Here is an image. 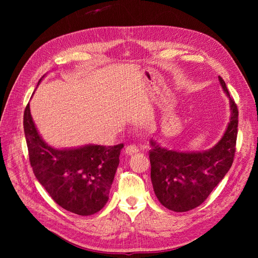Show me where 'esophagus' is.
Wrapping results in <instances>:
<instances>
[{
	"mask_svg": "<svg viewBox=\"0 0 258 258\" xmlns=\"http://www.w3.org/2000/svg\"><path fill=\"white\" fill-rule=\"evenodd\" d=\"M138 152H139V148L136 145H128L126 147V150H124V153L127 155H134V154H137Z\"/></svg>",
	"mask_w": 258,
	"mask_h": 258,
	"instance_id": "obj_1",
	"label": "esophagus"
}]
</instances>
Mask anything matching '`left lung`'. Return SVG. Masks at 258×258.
<instances>
[{
    "label": "left lung",
    "instance_id": "1",
    "mask_svg": "<svg viewBox=\"0 0 258 258\" xmlns=\"http://www.w3.org/2000/svg\"><path fill=\"white\" fill-rule=\"evenodd\" d=\"M218 81L229 99L230 118L223 137L202 152H178L151 140V179L160 204L174 212L200 206L229 171L236 152L238 108L221 76Z\"/></svg>",
    "mask_w": 258,
    "mask_h": 258
}]
</instances>
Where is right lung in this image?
Wrapping results in <instances>:
<instances>
[{"label":"right lung","mask_w":258,"mask_h":258,"mask_svg":"<svg viewBox=\"0 0 258 258\" xmlns=\"http://www.w3.org/2000/svg\"><path fill=\"white\" fill-rule=\"evenodd\" d=\"M23 129L31 167L53 201L82 216L99 212L108 200L123 144L52 147L38 134L29 103L23 115Z\"/></svg>","instance_id":"1"}]
</instances>
